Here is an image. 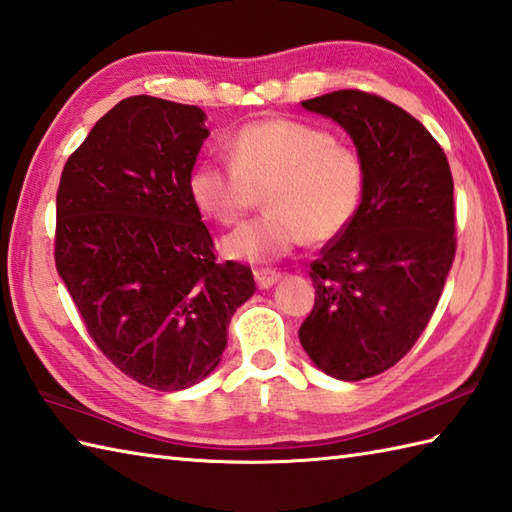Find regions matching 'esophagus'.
Returning <instances> with one entry per match:
<instances>
[{
    "instance_id": "obj_1",
    "label": "esophagus",
    "mask_w": 512,
    "mask_h": 512,
    "mask_svg": "<svg viewBox=\"0 0 512 512\" xmlns=\"http://www.w3.org/2000/svg\"><path fill=\"white\" fill-rule=\"evenodd\" d=\"M253 275H255V281L259 288H270L273 284H277L281 277L279 270H273V268H255Z\"/></svg>"
}]
</instances>
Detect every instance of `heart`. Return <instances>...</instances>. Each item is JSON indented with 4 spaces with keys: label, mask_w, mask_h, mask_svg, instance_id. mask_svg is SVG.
Returning a JSON list of instances; mask_svg holds the SVG:
<instances>
[{
    "label": "heart",
    "mask_w": 512,
    "mask_h": 512,
    "mask_svg": "<svg viewBox=\"0 0 512 512\" xmlns=\"http://www.w3.org/2000/svg\"><path fill=\"white\" fill-rule=\"evenodd\" d=\"M228 160L200 162L189 193L200 213L231 226L264 193L266 213L224 237L237 262H273L303 242L328 244L356 220L367 189L365 160L330 129L292 118H259L228 140Z\"/></svg>",
    "instance_id": "heart-1"
}]
</instances>
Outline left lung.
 I'll use <instances>...</instances> for the list:
<instances>
[{"instance_id": "left-lung-1", "label": "left lung", "mask_w": 512, "mask_h": 512, "mask_svg": "<svg viewBox=\"0 0 512 512\" xmlns=\"http://www.w3.org/2000/svg\"><path fill=\"white\" fill-rule=\"evenodd\" d=\"M352 136L367 167L363 206L310 264L303 350L325 374H383L427 328L455 257L449 160L420 121L383 96L339 90L301 103Z\"/></svg>"}]
</instances>
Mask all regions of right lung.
<instances>
[{
    "mask_svg": "<svg viewBox=\"0 0 512 512\" xmlns=\"http://www.w3.org/2000/svg\"><path fill=\"white\" fill-rule=\"evenodd\" d=\"M204 112L138 94L74 149L57 189L54 264L96 347L149 389L209 376L253 270L220 264L189 176Z\"/></svg>",
    "mask_w": 512,
    "mask_h": 512,
    "instance_id": "right-lung-1",
    "label": "right lung"
}]
</instances>
